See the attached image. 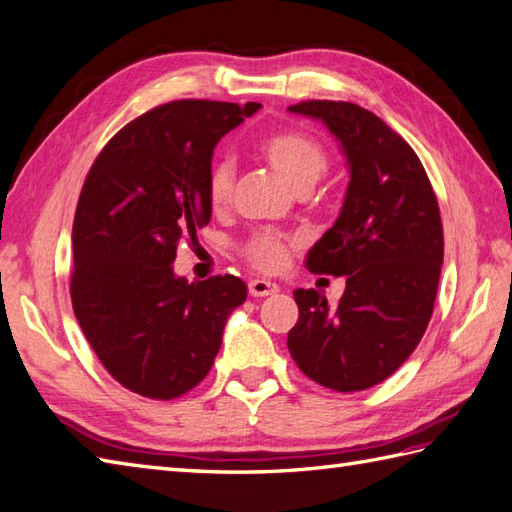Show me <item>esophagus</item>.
<instances>
[{"label": "esophagus", "instance_id": "34e87169", "mask_svg": "<svg viewBox=\"0 0 512 512\" xmlns=\"http://www.w3.org/2000/svg\"><path fill=\"white\" fill-rule=\"evenodd\" d=\"M248 292H250V297H268V295H275V292H279V286L275 284V281L250 279Z\"/></svg>", "mask_w": 512, "mask_h": 512}]
</instances>
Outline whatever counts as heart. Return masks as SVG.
<instances>
[{"label": "heart", "mask_w": 512, "mask_h": 512, "mask_svg": "<svg viewBox=\"0 0 512 512\" xmlns=\"http://www.w3.org/2000/svg\"><path fill=\"white\" fill-rule=\"evenodd\" d=\"M259 154L277 171V176L297 193H308L328 169V156H325L323 147L314 138L299 132H277L266 136L259 145ZM231 189L233 167L228 162H217L209 173V184H206L209 202L215 209L226 204ZM246 255L257 268L277 270L286 262L288 244L286 239L275 235H257L248 242Z\"/></svg>", "instance_id": "heart-1"}]
</instances>
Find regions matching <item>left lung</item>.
I'll return each mask as SVG.
<instances>
[{
    "label": "left lung",
    "mask_w": 512,
    "mask_h": 512,
    "mask_svg": "<svg viewBox=\"0 0 512 512\" xmlns=\"http://www.w3.org/2000/svg\"><path fill=\"white\" fill-rule=\"evenodd\" d=\"M288 112L328 127L350 171L339 217L306 257L312 273L345 275V292L330 308L317 290H295L288 350L314 383L361 391L394 374L427 330L444 259L438 200L416 151L376 114L343 101Z\"/></svg>",
    "instance_id": "obj_1"
}]
</instances>
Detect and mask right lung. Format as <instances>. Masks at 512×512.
Listing matches in <instances>:
<instances>
[{"instance_id": "1", "label": "right lung", "mask_w": 512, "mask_h": 512, "mask_svg": "<svg viewBox=\"0 0 512 512\" xmlns=\"http://www.w3.org/2000/svg\"><path fill=\"white\" fill-rule=\"evenodd\" d=\"M259 103L173 101L123 127L85 178L72 226L70 297L85 339L118 383L171 400L209 374L246 284H189L176 248L211 220L213 149Z\"/></svg>"}]
</instances>
